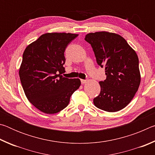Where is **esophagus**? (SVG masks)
Masks as SVG:
<instances>
[{"mask_svg": "<svg viewBox=\"0 0 155 155\" xmlns=\"http://www.w3.org/2000/svg\"><path fill=\"white\" fill-rule=\"evenodd\" d=\"M81 84H85V83H87V80H83V79H81Z\"/></svg>", "mask_w": 155, "mask_h": 155, "instance_id": "1", "label": "esophagus"}]
</instances>
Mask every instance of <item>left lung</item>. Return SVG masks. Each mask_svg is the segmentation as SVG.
<instances>
[{"label":"left lung","mask_w":155,"mask_h":155,"mask_svg":"<svg viewBox=\"0 0 155 155\" xmlns=\"http://www.w3.org/2000/svg\"><path fill=\"white\" fill-rule=\"evenodd\" d=\"M85 40L91 44L97 64L104 68L106 79L100 81L101 93L94 99L98 109L116 112L127 107L141 82L135 51L118 34L107 31L90 33Z\"/></svg>","instance_id":"obj_1"}]
</instances>
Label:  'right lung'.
<instances>
[{"mask_svg": "<svg viewBox=\"0 0 155 155\" xmlns=\"http://www.w3.org/2000/svg\"><path fill=\"white\" fill-rule=\"evenodd\" d=\"M78 34L47 33L25 48L19 76L28 101L47 114H57L69 104L79 88V78H68L64 73V52Z\"/></svg>", "mask_w": 155, "mask_h": 155, "instance_id": "add662e5", "label": "right lung"}]
</instances>
